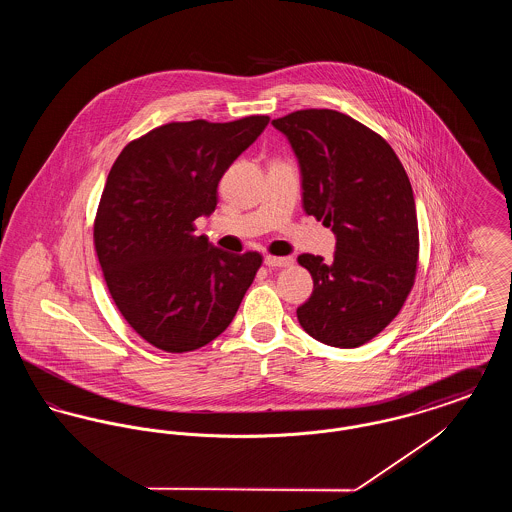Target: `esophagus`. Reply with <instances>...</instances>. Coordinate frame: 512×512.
<instances>
[{
  "mask_svg": "<svg viewBox=\"0 0 512 512\" xmlns=\"http://www.w3.org/2000/svg\"><path fill=\"white\" fill-rule=\"evenodd\" d=\"M265 265L272 268L292 267L293 259L292 257H274V255H267V257H265Z\"/></svg>",
  "mask_w": 512,
  "mask_h": 512,
  "instance_id": "obj_1",
  "label": "esophagus"
}]
</instances>
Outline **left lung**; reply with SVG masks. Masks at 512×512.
<instances>
[{
	"label": "left lung",
	"mask_w": 512,
	"mask_h": 512,
	"mask_svg": "<svg viewBox=\"0 0 512 512\" xmlns=\"http://www.w3.org/2000/svg\"><path fill=\"white\" fill-rule=\"evenodd\" d=\"M297 157L303 209L336 234L332 261L303 253L311 297L297 307L315 340L351 349L378 336L401 311L418 261V222L409 176L390 144L332 109L272 121Z\"/></svg>",
	"instance_id": "left-lung-1"
}]
</instances>
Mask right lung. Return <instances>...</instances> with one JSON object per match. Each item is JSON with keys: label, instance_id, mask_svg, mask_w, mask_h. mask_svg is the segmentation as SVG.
Returning <instances> with one entry per match:
<instances>
[{"label": "right lung", "instance_id": "add662e5", "mask_svg": "<svg viewBox=\"0 0 512 512\" xmlns=\"http://www.w3.org/2000/svg\"><path fill=\"white\" fill-rule=\"evenodd\" d=\"M268 121L169 122L111 167L94 222L99 265L124 320L157 349L186 353L220 336L263 263L195 236L194 220L215 211L222 174Z\"/></svg>", "mask_w": 512, "mask_h": 512}]
</instances>
